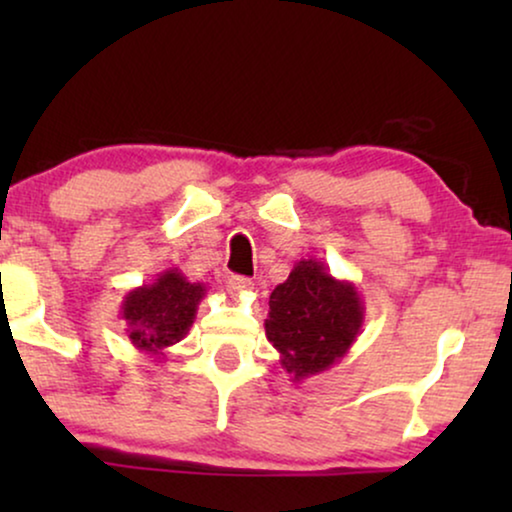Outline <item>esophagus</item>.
<instances>
[{
    "mask_svg": "<svg viewBox=\"0 0 512 512\" xmlns=\"http://www.w3.org/2000/svg\"><path fill=\"white\" fill-rule=\"evenodd\" d=\"M226 286H228V293H230V296H242V293H247V291L254 289V282H251L249 277L233 275V277H228Z\"/></svg>",
    "mask_w": 512,
    "mask_h": 512,
    "instance_id": "esophagus-1",
    "label": "esophagus"
}]
</instances>
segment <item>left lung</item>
I'll return each mask as SVG.
<instances>
[{
  "instance_id": "left-lung-1",
  "label": "left lung",
  "mask_w": 512,
  "mask_h": 512,
  "mask_svg": "<svg viewBox=\"0 0 512 512\" xmlns=\"http://www.w3.org/2000/svg\"><path fill=\"white\" fill-rule=\"evenodd\" d=\"M363 319L366 307L354 282L335 279L317 258H303L270 293L265 335L291 382H303L349 352Z\"/></svg>"
}]
</instances>
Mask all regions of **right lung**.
Segmentation results:
<instances>
[{"label":"right lung","mask_w":512,"mask_h":512,"mask_svg":"<svg viewBox=\"0 0 512 512\" xmlns=\"http://www.w3.org/2000/svg\"><path fill=\"white\" fill-rule=\"evenodd\" d=\"M205 293V284L188 282L179 268L160 272L151 284L125 293L121 319L128 324L125 333L135 349L149 354L156 363H165L167 349L191 331Z\"/></svg>","instance_id":"obj_1"}]
</instances>
